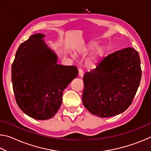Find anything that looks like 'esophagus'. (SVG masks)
I'll use <instances>...</instances> for the list:
<instances>
[{
  "mask_svg": "<svg viewBox=\"0 0 151 151\" xmlns=\"http://www.w3.org/2000/svg\"><path fill=\"white\" fill-rule=\"evenodd\" d=\"M78 75L79 76H81V77H83L84 75V72L83 69H81V68H79L78 69Z\"/></svg>",
  "mask_w": 151,
  "mask_h": 151,
  "instance_id": "obj_1",
  "label": "esophagus"
}]
</instances>
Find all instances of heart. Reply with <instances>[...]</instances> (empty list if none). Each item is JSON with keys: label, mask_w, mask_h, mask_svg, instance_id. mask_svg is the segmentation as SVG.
<instances>
[{"label": "heart", "mask_w": 151, "mask_h": 151, "mask_svg": "<svg viewBox=\"0 0 151 151\" xmlns=\"http://www.w3.org/2000/svg\"><path fill=\"white\" fill-rule=\"evenodd\" d=\"M97 46H98L97 42H93L84 47L82 49V52L86 53L90 52L91 51L94 50L91 53L90 57L86 60V65L89 68L95 67L97 64L100 62L102 58L103 57L104 52H105V49L103 47H99L96 49ZM72 56L74 57V55Z\"/></svg>", "instance_id": "1"}]
</instances>
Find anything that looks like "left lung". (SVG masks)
I'll return each instance as SVG.
<instances>
[{"label":"left lung","mask_w":151,"mask_h":151,"mask_svg":"<svg viewBox=\"0 0 151 151\" xmlns=\"http://www.w3.org/2000/svg\"><path fill=\"white\" fill-rule=\"evenodd\" d=\"M141 75L139 55L134 48L109 55L84 75V106L102 118L121 114L131 104Z\"/></svg>","instance_id":"1"}]
</instances>
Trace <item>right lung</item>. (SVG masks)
<instances>
[{
    "mask_svg": "<svg viewBox=\"0 0 151 151\" xmlns=\"http://www.w3.org/2000/svg\"><path fill=\"white\" fill-rule=\"evenodd\" d=\"M45 37L33 35L19 46L11 70L18 106L37 120L55 115L64 90L78 73L76 66L57 64V55L45 42Z\"/></svg>",
    "mask_w": 151,
    "mask_h": 151,
    "instance_id": "1",
    "label": "right lung"
}]
</instances>
